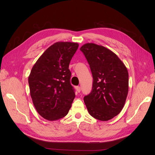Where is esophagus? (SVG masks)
<instances>
[{"mask_svg": "<svg viewBox=\"0 0 155 155\" xmlns=\"http://www.w3.org/2000/svg\"><path fill=\"white\" fill-rule=\"evenodd\" d=\"M76 91H77L78 92H81V87H79V86L76 87Z\"/></svg>", "mask_w": 155, "mask_h": 155, "instance_id": "esophagus-1", "label": "esophagus"}]
</instances>
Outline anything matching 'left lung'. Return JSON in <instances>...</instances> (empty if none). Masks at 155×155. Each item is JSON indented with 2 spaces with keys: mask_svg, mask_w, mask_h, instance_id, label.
<instances>
[{
  "mask_svg": "<svg viewBox=\"0 0 155 155\" xmlns=\"http://www.w3.org/2000/svg\"><path fill=\"white\" fill-rule=\"evenodd\" d=\"M80 50L85 55L93 77L91 92L84 97L88 113L108 121L122 110L129 91V74L114 52L101 45L87 43Z\"/></svg>",
  "mask_w": 155,
  "mask_h": 155,
  "instance_id": "obj_1",
  "label": "left lung"
}]
</instances>
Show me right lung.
Instances as JSON below:
<instances>
[{
    "label": "right lung",
    "instance_id": "obj_1",
    "mask_svg": "<svg viewBox=\"0 0 155 155\" xmlns=\"http://www.w3.org/2000/svg\"><path fill=\"white\" fill-rule=\"evenodd\" d=\"M79 45L57 42L45 50L28 77L30 95L37 112L49 121L66 116L75 97L68 69Z\"/></svg>",
    "mask_w": 155,
    "mask_h": 155
}]
</instances>
